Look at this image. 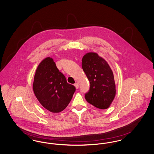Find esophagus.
I'll use <instances>...</instances> for the list:
<instances>
[{
	"label": "esophagus",
	"instance_id": "esophagus-1",
	"mask_svg": "<svg viewBox=\"0 0 154 154\" xmlns=\"http://www.w3.org/2000/svg\"><path fill=\"white\" fill-rule=\"evenodd\" d=\"M74 85L75 86V87L76 88V89H79V85L78 83H75Z\"/></svg>",
	"mask_w": 154,
	"mask_h": 154
}]
</instances>
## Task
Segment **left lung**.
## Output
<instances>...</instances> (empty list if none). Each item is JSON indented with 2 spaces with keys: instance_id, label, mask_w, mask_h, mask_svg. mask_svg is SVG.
<instances>
[{
  "instance_id": "obj_1",
  "label": "left lung",
  "mask_w": 154,
  "mask_h": 154,
  "mask_svg": "<svg viewBox=\"0 0 154 154\" xmlns=\"http://www.w3.org/2000/svg\"><path fill=\"white\" fill-rule=\"evenodd\" d=\"M82 67L90 84L85 94L86 100L97 109H107L116 92L114 75L109 64L96 53L89 52L82 58Z\"/></svg>"
}]
</instances>
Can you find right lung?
<instances>
[{"label":"right lung","mask_w":154,"mask_h":154,"mask_svg":"<svg viewBox=\"0 0 154 154\" xmlns=\"http://www.w3.org/2000/svg\"><path fill=\"white\" fill-rule=\"evenodd\" d=\"M33 89L40 104L54 113L66 108L75 91V87L67 82L65 75L50 57L44 59L37 67Z\"/></svg>","instance_id":"1"}]
</instances>
